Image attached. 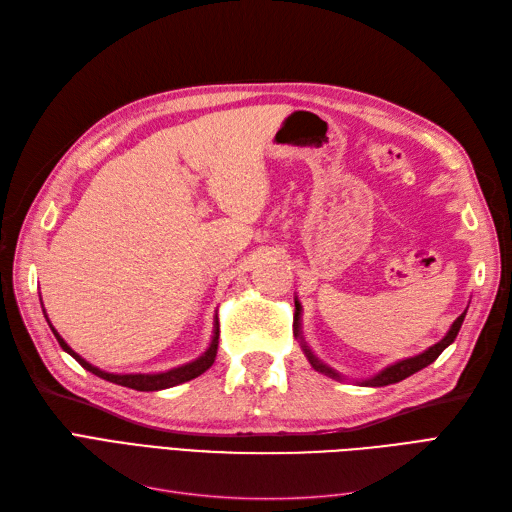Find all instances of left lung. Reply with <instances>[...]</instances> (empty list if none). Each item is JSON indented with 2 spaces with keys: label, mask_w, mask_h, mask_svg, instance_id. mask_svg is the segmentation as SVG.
<instances>
[{
  "label": "left lung",
  "mask_w": 512,
  "mask_h": 512,
  "mask_svg": "<svg viewBox=\"0 0 512 512\" xmlns=\"http://www.w3.org/2000/svg\"><path fill=\"white\" fill-rule=\"evenodd\" d=\"M294 324H292V331H294V337H301V303L294 299ZM468 312V309H466ZM466 312H463L455 322H453V327H451V331H448L446 335H444V339H440L438 344H433L429 350H425L423 354H416V356H412V359H406V361H399V363H395V365H391V367H386V369H382L378 376H374L371 380H365L363 384L365 386H386V384H395V382H401V380H406L408 376H412V374H416V371H421L423 367H427V365H431L433 361L438 359V356L444 352V348L446 346H451L453 342H455V337H457V333H459V329H461V324H463V318H466ZM301 346H303V352H305V356H307V361L312 363V367L316 369V371H320V374H324V376H331V378H337L339 380V374H335V371L331 369V367H327L324 363H320L316 356H314V352L307 348V344L303 342V337H301Z\"/></svg>",
  "instance_id": "8db88e82"
}]
</instances>
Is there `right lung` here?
<instances>
[{"label":"right lung","instance_id":"obj_1","mask_svg":"<svg viewBox=\"0 0 512 512\" xmlns=\"http://www.w3.org/2000/svg\"><path fill=\"white\" fill-rule=\"evenodd\" d=\"M46 322H49V318H46ZM49 327H51V322H49ZM51 331L55 333L59 346L64 348L70 356H74V359L81 363V367L91 371V374H96L98 378H104L108 382H115V384H121V386H128V389H134V391H162V389H170V386H177L181 382H188L192 378H198L200 374H205V371L213 365L215 354H218L220 320L215 318V331H213L211 346L207 348V352L203 356H200V359H196V361H192L188 365H181V367H175V369H170V371H164V374H108V371H102V369L94 367L91 363H87L83 356L76 354L64 342V337H61L53 327H51Z\"/></svg>","mask_w":512,"mask_h":512}]
</instances>
